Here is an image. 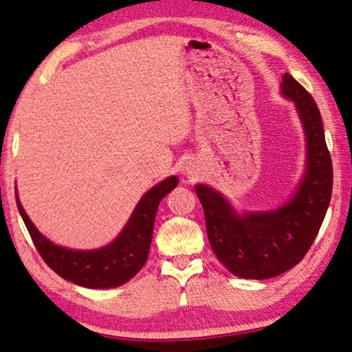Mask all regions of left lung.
<instances>
[{
    "instance_id": "8db88e82",
    "label": "left lung",
    "mask_w": 352,
    "mask_h": 352,
    "mask_svg": "<svg viewBox=\"0 0 352 352\" xmlns=\"http://www.w3.org/2000/svg\"><path fill=\"white\" fill-rule=\"evenodd\" d=\"M281 93L296 104L307 138L305 175L289 201L269 212L239 214L218 191L196 185L213 253L230 274L248 280L274 278L297 265L316 239L332 196V160L316 102L287 72Z\"/></svg>"
}]
</instances>
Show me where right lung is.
<instances>
[{
    "label": "right lung",
    "instance_id": "obj_1",
    "mask_svg": "<svg viewBox=\"0 0 352 352\" xmlns=\"http://www.w3.org/2000/svg\"><path fill=\"white\" fill-rule=\"evenodd\" d=\"M177 185L178 178L172 175L146 191L118 237L102 248L90 251L69 250L52 243L36 229L28 214L25 213L19 201L17 190H15V201L36 250L55 274L78 286L90 287V289H107V287L124 285L145 265L151 237H153L156 210L161 199Z\"/></svg>",
    "mask_w": 352,
    "mask_h": 352
}]
</instances>
